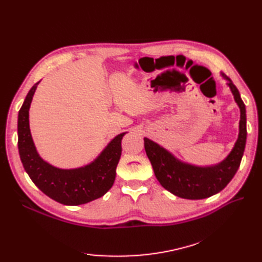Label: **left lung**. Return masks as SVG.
Wrapping results in <instances>:
<instances>
[{"label": "left lung", "mask_w": 262, "mask_h": 262, "mask_svg": "<svg viewBox=\"0 0 262 262\" xmlns=\"http://www.w3.org/2000/svg\"><path fill=\"white\" fill-rule=\"evenodd\" d=\"M227 86L241 109L238 139L225 160L212 166H196L185 163L154 141L144 138V147L160 184L169 192L190 200L205 199L223 190L239 168L247 139L246 107L237 87L227 76Z\"/></svg>", "instance_id": "left-lung-1"}]
</instances>
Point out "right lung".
I'll list each match as a JSON object with an SVG mask.
<instances>
[{
    "label": "right lung",
    "instance_id": "add662e5",
    "mask_svg": "<svg viewBox=\"0 0 262 262\" xmlns=\"http://www.w3.org/2000/svg\"><path fill=\"white\" fill-rule=\"evenodd\" d=\"M38 84L31 87L18 113V152L24 168L46 195L59 203L80 205L98 199L114 185L126 132L115 137L89 165L73 169L54 167L38 154L29 129V108Z\"/></svg>",
    "mask_w": 262,
    "mask_h": 262
}]
</instances>
